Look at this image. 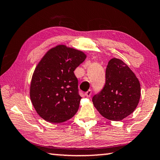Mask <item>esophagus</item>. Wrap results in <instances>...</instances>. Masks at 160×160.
I'll list each match as a JSON object with an SVG mask.
<instances>
[{
  "label": "esophagus",
  "mask_w": 160,
  "mask_h": 160,
  "mask_svg": "<svg viewBox=\"0 0 160 160\" xmlns=\"http://www.w3.org/2000/svg\"><path fill=\"white\" fill-rule=\"evenodd\" d=\"M92 90L91 89H89V90H88L87 92L85 93V95H86V97H91V95H92Z\"/></svg>",
  "instance_id": "esophagus-1"
}]
</instances>
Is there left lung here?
Wrapping results in <instances>:
<instances>
[{
    "label": "left lung",
    "mask_w": 160,
    "mask_h": 160,
    "mask_svg": "<svg viewBox=\"0 0 160 160\" xmlns=\"http://www.w3.org/2000/svg\"><path fill=\"white\" fill-rule=\"evenodd\" d=\"M140 95V83L134 72L122 60L114 58L106 69L105 85L92 102L106 119L120 121L134 111Z\"/></svg>",
    "instance_id": "obj_1"
}]
</instances>
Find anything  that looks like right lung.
<instances>
[{
	"label": "right lung",
	"mask_w": 160,
	"mask_h": 160,
	"mask_svg": "<svg viewBox=\"0 0 160 160\" xmlns=\"http://www.w3.org/2000/svg\"><path fill=\"white\" fill-rule=\"evenodd\" d=\"M87 56L64 45L49 50L32 77L30 97L36 112L51 123L67 121L77 112L82 97L74 70Z\"/></svg>",
	"instance_id": "add662e5"
}]
</instances>
